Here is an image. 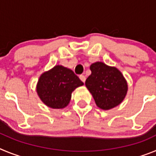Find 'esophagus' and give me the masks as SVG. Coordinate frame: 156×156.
Wrapping results in <instances>:
<instances>
[{"label": "esophagus", "mask_w": 156, "mask_h": 156, "mask_svg": "<svg viewBox=\"0 0 156 156\" xmlns=\"http://www.w3.org/2000/svg\"><path fill=\"white\" fill-rule=\"evenodd\" d=\"M80 79L83 82L85 83V80H86V77H85L84 75H80Z\"/></svg>", "instance_id": "obj_1"}]
</instances>
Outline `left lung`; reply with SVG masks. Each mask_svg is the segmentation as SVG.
<instances>
[{
  "label": "left lung",
  "mask_w": 156,
  "mask_h": 156,
  "mask_svg": "<svg viewBox=\"0 0 156 156\" xmlns=\"http://www.w3.org/2000/svg\"><path fill=\"white\" fill-rule=\"evenodd\" d=\"M90 69L91 74L85 85L96 105L101 109L108 110L120 104L127 91V83L120 71L99 62L93 63Z\"/></svg>",
  "instance_id": "8db88e82"
}]
</instances>
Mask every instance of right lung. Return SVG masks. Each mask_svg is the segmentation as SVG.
Returning a JSON list of instances; mask_svg holds the SVG:
<instances>
[{
  "label": "right lung",
  "mask_w": 156,
  "mask_h": 156,
  "mask_svg": "<svg viewBox=\"0 0 156 156\" xmlns=\"http://www.w3.org/2000/svg\"><path fill=\"white\" fill-rule=\"evenodd\" d=\"M83 83L71 69L56 66L40 77L37 91L40 98L52 108H62L68 105L72 92Z\"/></svg>",
  "instance_id": "add662e5"
}]
</instances>
